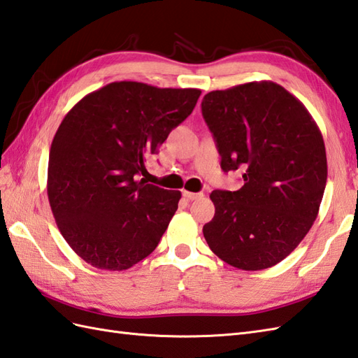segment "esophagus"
<instances>
[{
  "label": "esophagus",
  "mask_w": 358,
  "mask_h": 358,
  "mask_svg": "<svg viewBox=\"0 0 358 358\" xmlns=\"http://www.w3.org/2000/svg\"><path fill=\"white\" fill-rule=\"evenodd\" d=\"M182 196H185V198H187V199H190V201H194V199H198V198H203V194H201V192H198V194H195V192H187V190H182Z\"/></svg>",
  "instance_id": "esophagus-1"
}]
</instances>
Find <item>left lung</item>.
<instances>
[{
  "label": "left lung",
  "instance_id": "8db88e82",
  "mask_svg": "<svg viewBox=\"0 0 358 358\" xmlns=\"http://www.w3.org/2000/svg\"><path fill=\"white\" fill-rule=\"evenodd\" d=\"M201 111L222 171H244L239 190L210 194L215 217L204 238L231 267L270 268L317 218L328 177L322 132L305 105L271 80L210 91Z\"/></svg>",
  "mask_w": 358,
  "mask_h": 358
}]
</instances>
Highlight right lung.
<instances>
[{"mask_svg":"<svg viewBox=\"0 0 358 358\" xmlns=\"http://www.w3.org/2000/svg\"><path fill=\"white\" fill-rule=\"evenodd\" d=\"M199 94L111 82L66 113L50 148L47 194L57 229L90 265L128 270L159 245L181 192L138 176Z\"/></svg>","mask_w":358,"mask_h":358,"instance_id":"obj_1","label":"right lung"}]
</instances>
